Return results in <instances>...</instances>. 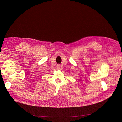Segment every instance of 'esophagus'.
I'll return each instance as SVG.
<instances>
[{
  "label": "esophagus",
  "mask_w": 122,
  "mask_h": 122,
  "mask_svg": "<svg viewBox=\"0 0 122 122\" xmlns=\"http://www.w3.org/2000/svg\"><path fill=\"white\" fill-rule=\"evenodd\" d=\"M57 68H59V69L60 68V64H58V65H57Z\"/></svg>",
  "instance_id": "1"
}]
</instances>
